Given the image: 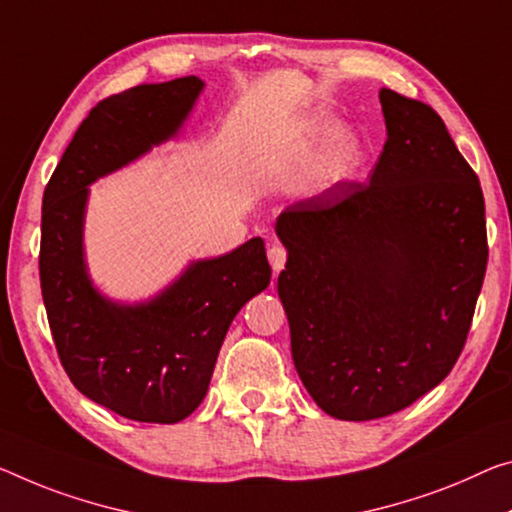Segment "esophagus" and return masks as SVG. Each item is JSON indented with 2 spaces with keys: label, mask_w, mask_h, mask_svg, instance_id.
<instances>
[{
  "label": "esophagus",
  "mask_w": 512,
  "mask_h": 512,
  "mask_svg": "<svg viewBox=\"0 0 512 512\" xmlns=\"http://www.w3.org/2000/svg\"><path fill=\"white\" fill-rule=\"evenodd\" d=\"M267 258H270L272 270L279 274L283 270V265H286V261H288V249L274 242V245H270V249H267Z\"/></svg>",
  "instance_id": "34e87169"
}]
</instances>
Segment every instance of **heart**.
I'll return each instance as SVG.
<instances>
[{"instance_id":"heart-1","label":"heart","mask_w":512,"mask_h":512,"mask_svg":"<svg viewBox=\"0 0 512 512\" xmlns=\"http://www.w3.org/2000/svg\"><path fill=\"white\" fill-rule=\"evenodd\" d=\"M332 132V125L320 123L306 132L302 139H297L288 153L283 155V169L293 176H309L316 174L318 180H341L355 169L359 162L361 146L359 139L352 132H341L336 135L322 155H318L320 141Z\"/></svg>"}]
</instances>
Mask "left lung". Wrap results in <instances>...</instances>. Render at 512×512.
I'll use <instances>...</instances> for the list:
<instances>
[{"label":"left lung","mask_w":512,"mask_h":512,"mask_svg":"<svg viewBox=\"0 0 512 512\" xmlns=\"http://www.w3.org/2000/svg\"><path fill=\"white\" fill-rule=\"evenodd\" d=\"M380 102L368 183L338 180L277 219L295 368L343 421L405 410L451 373L487 267L481 183L444 121L391 89Z\"/></svg>","instance_id":"8db88e82"}]
</instances>
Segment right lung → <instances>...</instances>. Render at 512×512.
<instances>
[{
  "instance_id": "obj_1",
  "label": "right lung",
  "mask_w": 512,
  "mask_h": 512,
  "mask_svg": "<svg viewBox=\"0 0 512 512\" xmlns=\"http://www.w3.org/2000/svg\"><path fill=\"white\" fill-rule=\"evenodd\" d=\"M201 89L190 75L100 100L43 194L38 270L61 366L93 403L141 423H178L201 405L235 313L272 277L261 238L192 263L162 295L137 306L105 300L86 274V185L174 137Z\"/></svg>"
}]
</instances>
